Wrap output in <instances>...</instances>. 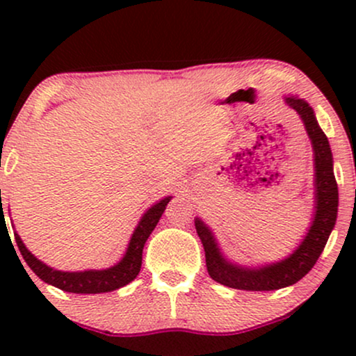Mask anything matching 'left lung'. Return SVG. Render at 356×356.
Returning a JSON list of instances; mask_svg holds the SVG:
<instances>
[{
  "label": "left lung",
  "mask_w": 356,
  "mask_h": 356,
  "mask_svg": "<svg viewBox=\"0 0 356 356\" xmlns=\"http://www.w3.org/2000/svg\"><path fill=\"white\" fill-rule=\"evenodd\" d=\"M284 102L303 120L306 134L313 145L314 202H316L313 222L293 254L281 259L280 263H271L261 268H244L231 263L222 256L209 227L201 219L195 218V231L206 251L207 273L212 280L227 288L246 289V291H273L298 283L316 264L337 222L338 186L333 174V155L328 138L318 125L308 102L295 95L284 97Z\"/></svg>",
  "instance_id": "1"
}]
</instances>
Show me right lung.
I'll use <instances>...</instances> for the list:
<instances>
[{
    "mask_svg": "<svg viewBox=\"0 0 356 356\" xmlns=\"http://www.w3.org/2000/svg\"><path fill=\"white\" fill-rule=\"evenodd\" d=\"M1 192V191H0ZM169 197H164L162 201L154 204L149 211L142 216L138 220L136 231H134L132 238H130L129 248H127L124 257L115 264V266L107 269H88V271H58L53 269L47 264L42 263L38 257H35L28 251L26 246L23 244L22 238L15 232V241L18 244L19 252H22L23 259L26 261L28 266L35 273L40 280L44 283L56 286V288L63 289L68 293H76V295H97V293H108L113 289L122 288V286L129 284L134 281L140 271L142 266V251H144L145 241L152 234L154 227L157 226L159 219L164 214L165 206L170 201ZM3 206V204H1ZM5 218L3 207L0 211V219ZM8 232V229H6Z\"/></svg>",
    "mask_w": 356,
    "mask_h": 356,
    "instance_id": "1",
    "label": "right lung"
}]
</instances>
